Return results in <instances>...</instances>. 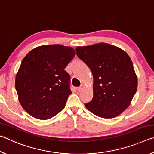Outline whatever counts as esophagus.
Instances as JSON below:
<instances>
[{
    "instance_id": "obj_1",
    "label": "esophagus",
    "mask_w": 154,
    "mask_h": 154,
    "mask_svg": "<svg viewBox=\"0 0 154 154\" xmlns=\"http://www.w3.org/2000/svg\"><path fill=\"white\" fill-rule=\"evenodd\" d=\"M83 85H81V86L78 87V88H77V90L78 92H81V91H82V90H83Z\"/></svg>"
}]
</instances>
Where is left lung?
Here are the masks:
<instances>
[{
	"instance_id": "8db88e82",
	"label": "left lung",
	"mask_w": 154,
	"mask_h": 154,
	"mask_svg": "<svg viewBox=\"0 0 154 154\" xmlns=\"http://www.w3.org/2000/svg\"><path fill=\"white\" fill-rule=\"evenodd\" d=\"M76 53L94 77L93 98L85 107L100 118L119 116L128 107L137 88L129 56L118 47L104 43L77 47Z\"/></svg>"
}]
</instances>
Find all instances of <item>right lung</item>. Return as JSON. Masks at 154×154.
<instances>
[{
  "label": "right lung",
  "instance_id": "1",
  "mask_svg": "<svg viewBox=\"0 0 154 154\" xmlns=\"http://www.w3.org/2000/svg\"><path fill=\"white\" fill-rule=\"evenodd\" d=\"M75 56L61 45L37 47L24 57L15 77V89L23 109L31 116L48 119L64 108L70 75L64 69Z\"/></svg>",
  "mask_w": 154,
  "mask_h": 154
}]
</instances>
